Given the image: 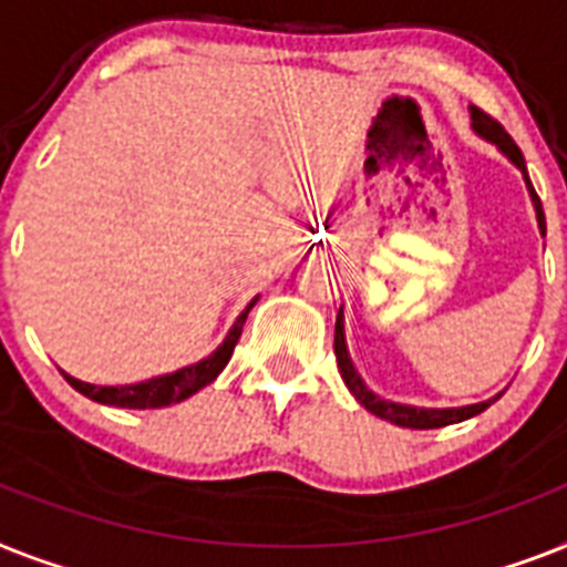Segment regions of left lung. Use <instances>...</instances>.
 <instances>
[{"label":"left lung","mask_w":567,"mask_h":567,"mask_svg":"<svg viewBox=\"0 0 567 567\" xmlns=\"http://www.w3.org/2000/svg\"><path fill=\"white\" fill-rule=\"evenodd\" d=\"M472 127H475L477 136H483L486 142L492 145H498V151L507 156L509 163L524 174L527 179V188H530V197H533V206H536V220H538V229H542V236H545V212H542V200H538L536 188H533L530 177H527V165H524V154L522 148L515 145L513 136H509L504 127L492 116H486L483 110L472 107ZM334 355H338V367H340V375L347 381L349 393L355 395L358 402L367 408L370 413H375L379 419H388L393 425L399 427H416V431H427V427H443V425H454V422H463V419H472L477 413H483L489 408L495 399H486V402H477V404H466V408H413V404H399V402H388V399H381V395L372 393L367 384L361 381L358 370L352 367V358L347 352V338H343V315H338V323H334Z\"/></svg>","instance_id":"left-lung-1"}]
</instances>
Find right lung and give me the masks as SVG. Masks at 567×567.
<instances>
[{
  "instance_id": "obj_1",
  "label": "right lung",
  "mask_w": 567,
  "mask_h": 567,
  "mask_svg": "<svg viewBox=\"0 0 567 567\" xmlns=\"http://www.w3.org/2000/svg\"><path fill=\"white\" fill-rule=\"evenodd\" d=\"M252 306H256V299H252L250 306L244 308L241 315H238V320L233 323V329H229V334L224 338V343H220L209 358L192 363V367H183V370L168 372V375H156V379L140 381V384H122V388H99V384H86V381L72 379L69 372H63V379H66L78 393H84L86 399L110 404V408L148 411V408H168V404H177L218 379L220 370H224L229 358H233V349H236L238 338H241L244 320H247Z\"/></svg>"
}]
</instances>
